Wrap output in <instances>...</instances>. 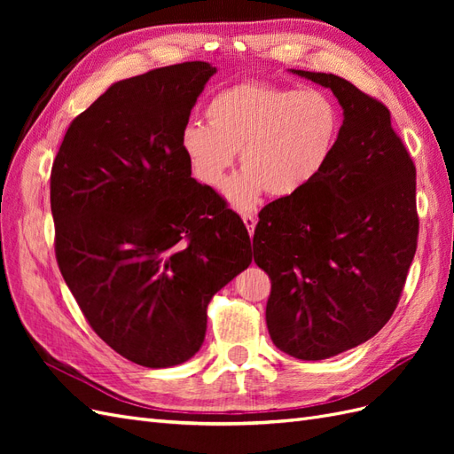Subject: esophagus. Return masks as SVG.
<instances>
[{
    "label": "esophagus",
    "mask_w": 454,
    "mask_h": 454,
    "mask_svg": "<svg viewBox=\"0 0 454 454\" xmlns=\"http://www.w3.org/2000/svg\"><path fill=\"white\" fill-rule=\"evenodd\" d=\"M242 222H244L246 229H248V232H250V235H252V232H254V229H255V223H257V219H255V215H254V214H242Z\"/></svg>",
    "instance_id": "obj_1"
}]
</instances>
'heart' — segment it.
I'll list each match as a JSON object with an SVG mask.
<instances>
[{"instance_id": "heart-1", "label": "heart", "mask_w": 454, "mask_h": 454, "mask_svg": "<svg viewBox=\"0 0 454 454\" xmlns=\"http://www.w3.org/2000/svg\"><path fill=\"white\" fill-rule=\"evenodd\" d=\"M208 127L187 125L182 149L191 174L217 189L240 151L244 168L225 185L240 210L263 191L274 199L295 197L327 168L340 136V109L322 90L269 83L231 85L204 109Z\"/></svg>"}]
</instances>
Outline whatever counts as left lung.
<instances>
[{"mask_svg":"<svg viewBox=\"0 0 454 454\" xmlns=\"http://www.w3.org/2000/svg\"><path fill=\"white\" fill-rule=\"evenodd\" d=\"M292 72L332 89L345 119L318 180L259 212L254 259L270 278L274 345L325 360L379 333L397 307L417 252V170L382 102L339 75Z\"/></svg>","mask_w":454,"mask_h":454,"instance_id":"8db88e82","label":"left lung"}]
</instances>
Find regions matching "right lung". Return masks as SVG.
<instances>
[{"mask_svg": "<svg viewBox=\"0 0 454 454\" xmlns=\"http://www.w3.org/2000/svg\"><path fill=\"white\" fill-rule=\"evenodd\" d=\"M208 62L109 87L77 115L51 170L54 254L106 345L144 367L199 352L210 299L252 263L242 219L191 177L182 134Z\"/></svg>", "mask_w": 454, "mask_h": 454, "instance_id": "add662e5", "label": "right lung"}]
</instances>
